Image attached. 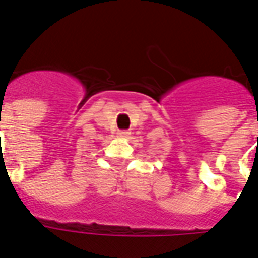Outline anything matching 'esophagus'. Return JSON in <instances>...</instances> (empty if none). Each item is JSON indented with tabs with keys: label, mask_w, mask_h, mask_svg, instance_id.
Here are the masks:
<instances>
[{
	"label": "esophagus",
	"mask_w": 258,
	"mask_h": 258,
	"mask_svg": "<svg viewBox=\"0 0 258 258\" xmlns=\"http://www.w3.org/2000/svg\"><path fill=\"white\" fill-rule=\"evenodd\" d=\"M129 135H131L129 131H119V132H118V136H119V138H127Z\"/></svg>",
	"instance_id": "1"
}]
</instances>
